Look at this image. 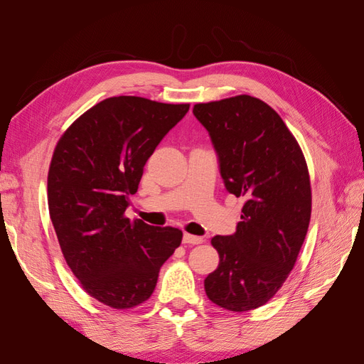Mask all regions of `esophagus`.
<instances>
[{"instance_id": "34e87169", "label": "esophagus", "mask_w": 364, "mask_h": 364, "mask_svg": "<svg viewBox=\"0 0 364 364\" xmlns=\"http://www.w3.org/2000/svg\"><path fill=\"white\" fill-rule=\"evenodd\" d=\"M183 243L185 245H202L203 238L197 237V235H191V234H183Z\"/></svg>"}]
</instances>
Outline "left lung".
<instances>
[{
	"mask_svg": "<svg viewBox=\"0 0 364 364\" xmlns=\"http://www.w3.org/2000/svg\"><path fill=\"white\" fill-rule=\"evenodd\" d=\"M226 190L245 197L234 235H215L218 267L205 279L209 301L243 313L269 302L294 267L311 217L306 161L289 127L259 98L197 103Z\"/></svg>",
	"mask_w": 364,
	"mask_h": 364,
	"instance_id": "obj_1",
	"label": "left lung"
}]
</instances>
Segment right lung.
Instances as JSON below:
<instances>
[{"label":"right lung","mask_w":364,"mask_h":364,"mask_svg":"<svg viewBox=\"0 0 364 364\" xmlns=\"http://www.w3.org/2000/svg\"><path fill=\"white\" fill-rule=\"evenodd\" d=\"M119 95L97 103L63 132L48 170L50 218L82 289L115 310L146 302L162 264L181 246L178 228L124 215L147 159L188 112Z\"/></svg>","instance_id":"add662e5"}]
</instances>
